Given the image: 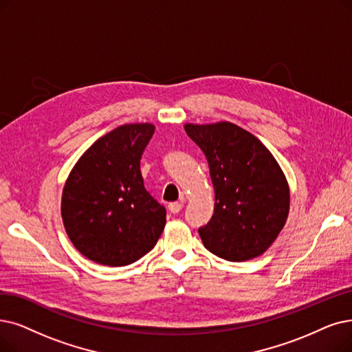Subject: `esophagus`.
<instances>
[{
	"mask_svg": "<svg viewBox=\"0 0 352 352\" xmlns=\"http://www.w3.org/2000/svg\"><path fill=\"white\" fill-rule=\"evenodd\" d=\"M182 209H184V204H182V202H173V204L168 205V210H170L172 214H179Z\"/></svg>",
	"mask_w": 352,
	"mask_h": 352,
	"instance_id": "1",
	"label": "esophagus"
}]
</instances>
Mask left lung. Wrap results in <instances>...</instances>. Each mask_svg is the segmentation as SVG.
<instances>
[{
	"mask_svg": "<svg viewBox=\"0 0 352 352\" xmlns=\"http://www.w3.org/2000/svg\"><path fill=\"white\" fill-rule=\"evenodd\" d=\"M185 130L205 154L215 192L214 215L199 228L205 248L228 261L261 256L289 217L282 167L256 135L232 122H188Z\"/></svg>",
	"mask_w": 352,
	"mask_h": 352,
	"instance_id": "left-lung-1",
	"label": "left lung"
}]
</instances>
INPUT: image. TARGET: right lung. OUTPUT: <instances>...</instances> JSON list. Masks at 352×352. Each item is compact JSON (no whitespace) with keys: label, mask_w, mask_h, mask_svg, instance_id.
Here are the masks:
<instances>
[{"label":"right lung","mask_w":352,"mask_h":352,"mask_svg":"<svg viewBox=\"0 0 352 352\" xmlns=\"http://www.w3.org/2000/svg\"><path fill=\"white\" fill-rule=\"evenodd\" d=\"M150 122L124 124L82 154L62 190L69 240L87 258L109 267L150 252L164 230L166 209L146 190L140 159L154 134Z\"/></svg>","instance_id":"right-lung-1"}]
</instances>
